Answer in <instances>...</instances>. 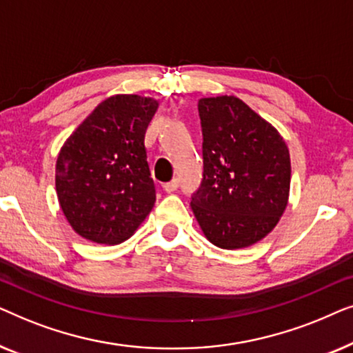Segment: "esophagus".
Returning a JSON list of instances; mask_svg holds the SVG:
<instances>
[{"instance_id":"1","label":"esophagus","mask_w":353,"mask_h":353,"mask_svg":"<svg viewBox=\"0 0 353 353\" xmlns=\"http://www.w3.org/2000/svg\"><path fill=\"white\" fill-rule=\"evenodd\" d=\"M178 185H180V183H178L176 178H173L172 181H168V183H165V185H163V190H165L167 192H173V191L178 190Z\"/></svg>"}]
</instances>
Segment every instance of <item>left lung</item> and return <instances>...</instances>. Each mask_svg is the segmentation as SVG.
<instances>
[{"instance_id":"left-lung-1","label":"left lung","mask_w":353,"mask_h":353,"mask_svg":"<svg viewBox=\"0 0 353 353\" xmlns=\"http://www.w3.org/2000/svg\"><path fill=\"white\" fill-rule=\"evenodd\" d=\"M202 128V181L191 207L202 231L221 249L265 238L288 205L291 161L272 125L234 96L197 104Z\"/></svg>"}]
</instances>
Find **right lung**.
Returning a JSON list of instances; mask_svg holds the SVG:
<instances>
[{
  "mask_svg": "<svg viewBox=\"0 0 353 353\" xmlns=\"http://www.w3.org/2000/svg\"><path fill=\"white\" fill-rule=\"evenodd\" d=\"M157 105L138 94L112 96L62 146L56 163L57 199L85 239L122 243L151 212L156 186L144 137Z\"/></svg>",
  "mask_w": 353,
  "mask_h": 353,
  "instance_id": "right-lung-1",
  "label": "right lung"
}]
</instances>
